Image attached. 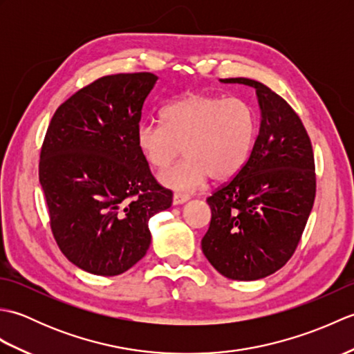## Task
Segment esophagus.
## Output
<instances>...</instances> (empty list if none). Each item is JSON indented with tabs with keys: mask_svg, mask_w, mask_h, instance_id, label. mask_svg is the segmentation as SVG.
<instances>
[{
	"mask_svg": "<svg viewBox=\"0 0 354 354\" xmlns=\"http://www.w3.org/2000/svg\"><path fill=\"white\" fill-rule=\"evenodd\" d=\"M189 199H190L189 194H185V193H175V194H173V205L184 204V202H187Z\"/></svg>",
	"mask_w": 354,
	"mask_h": 354,
	"instance_id": "1",
	"label": "esophagus"
}]
</instances>
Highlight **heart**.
<instances>
[{"label": "heart", "mask_w": 354, "mask_h": 354, "mask_svg": "<svg viewBox=\"0 0 354 354\" xmlns=\"http://www.w3.org/2000/svg\"><path fill=\"white\" fill-rule=\"evenodd\" d=\"M161 122L141 123L137 146L146 161L175 190H194L212 176L223 183L245 167L257 137V112L242 97L190 93L161 111Z\"/></svg>", "instance_id": "heart-1"}]
</instances>
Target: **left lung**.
Listing matches in <instances>:
<instances>
[{
    "label": "left lung",
    "mask_w": 354,
    "mask_h": 354,
    "mask_svg": "<svg viewBox=\"0 0 354 354\" xmlns=\"http://www.w3.org/2000/svg\"><path fill=\"white\" fill-rule=\"evenodd\" d=\"M261 124L245 167L207 198L212 208L202 251L217 272L251 281L283 268L301 240L317 194L312 142L289 103L257 80Z\"/></svg>",
    "instance_id": "left-lung-1"
}]
</instances>
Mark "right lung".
<instances>
[{
	"instance_id": "add662e5",
	"label": "right lung",
	"mask_w": 354,
	"mask_h": 354,
	"mask_svg": "<svg viewBox=\"0 0 354 354\" xmlns=\"http://www.w3.org/2000/svg\"><path fill=\"white\" fill-rule=\"evenodd\" d=\"M152 73L103 76L65 100L41 147L39 183L59 250L89 274L126 272L150 245L149 219L171 205L137 146Z\"/></svg>"
}]
</instances>
